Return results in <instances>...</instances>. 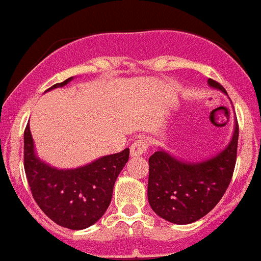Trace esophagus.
<instances>
[{
    "label": "esophagus",
    "instance_id": "obj_1",
    "mask_svg": "<svg viewBox=\"0 0 261 261\" xmlns=\"http://www.w3.org/2000/svg\"><path fill=\"white\" fill-rule=\"evenodd\" d=\"M147 149V141L145 138H138L130 146V156H141Z\"/></svg>",
    "mask_w": 261,
    "mask_h": 261
}]
</instances>
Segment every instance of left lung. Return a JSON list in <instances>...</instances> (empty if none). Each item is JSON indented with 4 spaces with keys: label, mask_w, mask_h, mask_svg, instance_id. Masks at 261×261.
<instances>
[{
    "label": "left lung",
    "mask_w": 261,
    "mask_h": 261,
    "mask_svg": "<svg viewBox=\"0 0 261 261\" xmlns=\"http://www.w3.org/2000/svg\"><path fill=\"white\" fill-rule=\"evenodd\" d=\"M208 85L228 95L212 79H208ZM238 133L236 119L230 142L216 155L204 160H185L159 147L149 158L147 199L152 211L178 225L194 223L208 214L230 184Z\"/></svg>",
    "instance_id": "1"
}]
</instances>
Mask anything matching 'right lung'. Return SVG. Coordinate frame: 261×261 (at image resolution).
Listing matches in <instances>:
<instances>
[{
	"label": "right lung",
	"mask_w": 261,
	"mask_h": 261,
	"mask_svg": "<svg viewBox=\"0 0 261 261\" xmlns=\"http://www.w3.org/2000/svg\"><path fill=\"white\" fill-rule=\"evenodd\" d=\"M68 77L50 89L72 81ZM129 159V149L106 155L77 168L61 169L37 156L30 124L24 130V171L33 199L49 219L63 228L81 230L103 216L115 181Z\"/></svg>",
	"instance_id": "obj_1"
}]
</instances>
